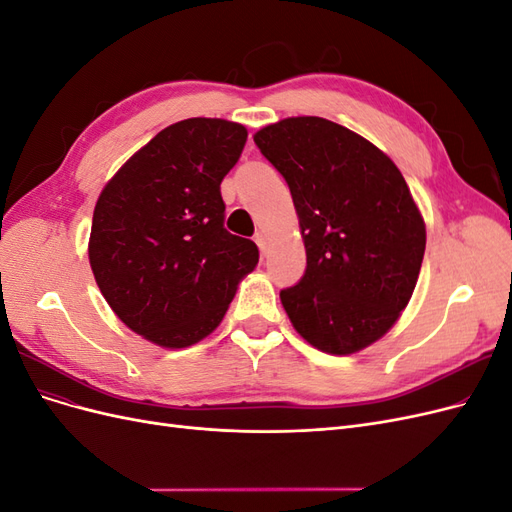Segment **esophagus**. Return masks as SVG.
Instances as JSON below:
<instances>
[{"label": "esophagus", "mask_w": 512, "mask_h": 512, "mask_svg": "<svg viewBox=\"0 0 512 512\" xmlns=\"http://www.w3.org/2000/svg\"><path fill=\"white\" fill-rule=\"evenodd\" d=\"M256 243H258V247H260L262 256H267V254H269V239H267L265 232H256Z\"/></svg>", "instance_id": "obj_1"}]
</instances>
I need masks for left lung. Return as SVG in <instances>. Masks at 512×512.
<instances>
[{"instance_id": "8db88e82", "label": "left lung", "mask_w": 512, "mask_h": 512, "mask_svg": "<svg viewBox=\"0 0 512 512\" xmlns=\"http://www.w3.org/2000/svg\"><path fill=\"white\" fill-rule=\"evenodd\" d=\"M286 179L307 269L280 292L292 327L314 348L352 354L404 312L425 254V222L393 160L322 117H288L254 134Z\"/></svg>"}]
</instances>
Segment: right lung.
Instances as JSON below:
<instances>
[{
	"label": "right lung",
	"mask_w": 512,
	"mask_h": 512,
	"mask_svg": "<svg viewBox=\"0 0 512 512\" xmlns=\"http://www.w3.org/2000/svg\"><path fill=\"white\" fill-rule=\"evenodd\" d=\"M247 141L241 123L194 117L164 128L104 185L89 265L119 320L162 348L218 329L258 265L254 241L224 228L220 183Z\"/></svg>",
	"instance_id": "obj_1"
}]
</instances>
